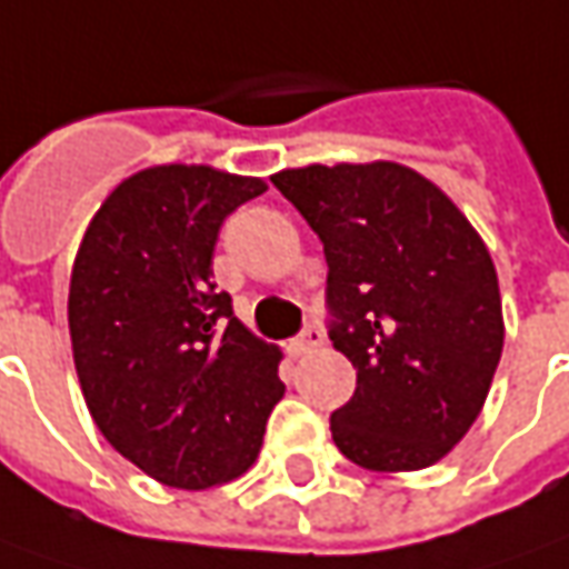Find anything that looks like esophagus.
<instances>
[{"instance_id": "obj_1", "label": "esophagus", "mask_w": 569, "mask_h": 569, "mask_svg": "<svg viewBox=\"0 0 569 569\" xmlns=\"http://www.w3.org/2000/svg\"><path fill=\"white\" fill-rule=\"evenodd\" d=\"M320 342H323V333H320L317 327H305V333H301L299 339H292V342H289V351H292V355L299 358V355H308V351H315Z\"/></svg>"}]
</instances>
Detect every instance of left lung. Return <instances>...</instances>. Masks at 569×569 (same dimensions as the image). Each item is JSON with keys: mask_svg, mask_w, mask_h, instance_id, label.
<instances>
[{"mask_svg": "<svg viewBox=\"0 0 569 569\" xmlns=\"http://www.w3.org/2000/svg\"><path fill=\"white\" fill-rule=\"evenodd\" d=\"M270 180L323 242L330 339L358 370L330 417L336 448L377 473L442 461L482 411L505 346L486 242L442 189L396 161Z\"/></svg>", "mask_w": 569, "mask_h": 569, "instance_id": "1", "label": "left lung"}]
</instances>
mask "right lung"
<instances>
[{"label": "right lung", "mask_w": 569, "mask_h": 569, "mask_svg": "<svg viewBox=\"0 0 569 569\" xmlns=\"http://www.w3.org/2000/svg\"><path fill=\"white\" fill-rule=\"evenodd\" d=\"M268 189L208 164H158L111 189L77 249L68 292L73 367L114 451L161 486L242 477L286 386L214 289L220 223Z\"/></svg>", "instance_id": "right-lung-1"}]
</instances>
